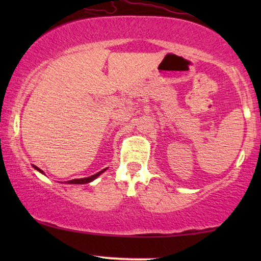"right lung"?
<instances>
[{
	"label": "right lung",
	"mask_w": 261,
	"mask_h": 261,
	"mask_svg": "<svg viewBox=\"0 0 261 261\" xmlns=\"http://www.w3.org/2000/svg\"><path fill=\"white\" fill-rule=\"evenodd\" d=\"M35 169H37L39 172H41L42 173V171L40 170V169H38V167H35ZM106 171V169L105 170H102V171H99L98 173H96V174H92V176H90V177H87V178H80V179H72V180H69L67 181V183L69 184H87V183H90L91 180H94V179H96V178H97L99 174H101L102 172H105Z\"/></svg>",
	"instance_id": "1"
}]
</instances>
